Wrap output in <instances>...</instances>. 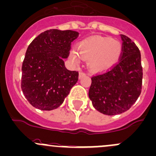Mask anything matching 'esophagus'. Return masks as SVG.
Wrapping results in <instances>:
<instances>
[{"label": "esophagus", "instance_id": "obj_1", "mask_svg": "<svg viewBox=\"0 0 156 156\" xmlns=\"http://www.w3.org/2000/svg\"><path fill=\"white\" fill-rule=\"evenodd\" d=\"M85 75H86V74H85L84 73H83V72H80V73H79V78H83V77L85 76Z\"/></svg>", "mask_w": 156, "mask_h": 156}]
</instances>
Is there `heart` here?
Returning <instances> with one entry per match:
<instances>
[{"label": "heart", "instance_id": "obj_1", "mask_svg": "<svg viewBox=\"0 0 156 156\" xmlns=\"http://www.w3.org/2000/svg\"><path fill=\"white\" fill-rule=\"evenodd\" d=\"M122 51L120 42L108 37H96L86 39L79 46L81 57L86 60L89 59L88 66L93 72L107 70L117 61ZM80 55L75 49L70 52V58L75 64L81 62Z\"/></svg>", "mask_w": 156, "mask_h": 156}]
</instances>
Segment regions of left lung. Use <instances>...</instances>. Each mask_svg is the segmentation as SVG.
<instances>
[{
	"label": "left lung",
	"mask_w": 156,
	"mask_h": 156,
	"mask_svg": "<svg viewBox=\"0 0 156 156\" xmlns=\"http://www.w3.org/2000/svg\"><path fill=\"white\" fill-rule=\"evenodd\" d=\"M122 51L113 68L91 78L89 98L100 113L112 116L128 111L142 89L141 56L132 39L121 34Z\"/></svg>",
	"instance_id": "1"
}]
</instances>
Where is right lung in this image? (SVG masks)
I'll list each match as a JSON object with an SVG mask.
<instances>
[{"instance_id":"obj_1","label":"right lung","mask_w":156,"mask_h":156,"mask_svg":"<svg viewBox=\"0 0 156 156\" xmlns=\"http://www.w3.org/2000/svg\"><path fill=\"white\" fill-rule=\"evenodd\" d=\"M79 33L51 29L44 31L29 45L22 63V90L34 108L42 111L62 105L78 80V72L65 67L72 42Z\"/></svg>"}]
</instances>
